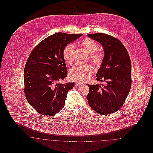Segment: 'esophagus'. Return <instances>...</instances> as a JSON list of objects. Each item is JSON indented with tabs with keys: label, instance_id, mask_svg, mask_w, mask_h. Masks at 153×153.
Returning <instances> with one entry per match:
<instances>
[{
	"label": "esophagus",
	"instance_id": "34e87169",
	"mask_svg": "<svg viewBox=\"0 0 153 153\" xmlns=\"http://www.w3.org/2000/svg\"><path fill=\"white\" fill-rule=\"evenodd\" d=\"M84 83H81V82H76L75 83V86L76 87H79V86H81V85H84Z\"/></svg>",
	"mask_w": 153,
	"mask_h": 153
}]
</instances>
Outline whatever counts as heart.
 <instances>
[{"mask_svg": "<svg viewBox=\"0 0 153 153\" xmlns=\"http://www.w3.org/2000/svg\"><path fill=\"white\" fill-rule=\"evenodd\" d=\"M81 47L89 54L90 61L96 66H99L104 59L103 52L97 51L98 45L92 39H85L80 42ZM74 45L69 44L64 48L62 52V58L66 64L71 65L73 62ZM94 72V68L91 65H76L69 71V76L72 81L82 82L87 81Z\"/></svg>", "mask_w": 153, "mask_h": 153, "instance_id": "heart-1", "label": "heart"}]
</instances>
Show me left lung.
<instances>
[{
  "mask_svg": "<svg viewBox=\"0 0 153 153\" xmlns=\"http://www.w3.org/2000/svg\"><path fill=\"white\" fill-rule=\"evenodd\" d=\"M88 36L102 45L104 59L96 79L105 84L87 85L90 107L101 115H107L120 109L125 102L131 87V62L128 52L117 38L104 33Z\"/></svg>",
  "mask_w": 153,
  "mask_h": 153,
  "instance_id": "1",
  "label": "left lung"
}]
</instances>
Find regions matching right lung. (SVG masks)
<instances>
[{"mask_svg": "<svg viewBox=\"0 0 153 153\" xmlns=\"http://www.w3.org/2000/svg\"><path fill=\"white\" fill-rule=\"evenodd\" d=\"M82 34L58 32L38 44L24 69V92L29 104L42 115L51 116L63 108L68 92L74 82L58 84L68 75L62 52Z\"/></svg>", "mask_w": 153, "mask_h": 153, "instance_id": "1", "label": "right lung"}]
</instances>
